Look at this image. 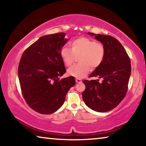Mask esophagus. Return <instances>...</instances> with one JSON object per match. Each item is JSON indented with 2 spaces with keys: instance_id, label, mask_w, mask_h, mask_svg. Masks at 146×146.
Listing matches in <instances>:
<instances>
[{
  "instance_id": "1",
  "label": "esophagus",
  "mask_w": 146,
  "mask_h": 146,
  "mask_svg": "<svg viewBox=\"0 0 146 146\" xmlns=\"http://www.w3.org/2000/svg\"><path fill=\"white\" fill-rule=\"evenodd\" d=\"M75 81H76V83H80V82H81V79H80V78H76L75 79Z\"/></svg>"
}]
</instances>
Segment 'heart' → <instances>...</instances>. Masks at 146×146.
Returning <instances> with one entry per match:
<instances>
[{
    "label": "heart",
    "instance_id": "1",
    "mask_svg": "<svg viewBox=\"0 0 146 146\" xmlns=\"http://www.w3.org/2000/svg\"><path fill=\"white\" fill-rule=\"evenodd\" d=\"M70 46L71 50L67 47L61 49L60 55L63 63L66 67H71L78 57L80 64L69 69V75L83 78L90 72L91 68L94 70L102 63L106 48L102 42L81 36L71 41Z\"/></svg>",
    "mask_w": 146,
    "mask_h": 146
}]
</instances>
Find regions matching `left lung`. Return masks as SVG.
I'll return each instance as SVG.
<instances>
[{
  "mask_svg": "<svg viewBox=\"0 0 146 146\" xmlns=\"http://www.w3.org/2000/svg\"><path fill=\"white\" fill-rule=\"evenodd\" d=\"M94 35L105 46L106 54L102 63L89 77L102 78L98 80H83L86 90L82 93L83 100L91 110L106 112L119 104L126 95L131 72L130 58L126 51L117 39L110 35Z\"/></svg>",
  "mask_w": 146,
  "mask_h": 146,
  "instance_id": "1",
  "label": "left lung"
}]
</instances>
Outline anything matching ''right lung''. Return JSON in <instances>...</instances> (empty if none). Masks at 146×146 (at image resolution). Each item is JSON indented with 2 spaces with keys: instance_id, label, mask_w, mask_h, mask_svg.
<instances>
[{
  "instance_id": "right-lung-1",
  "label": "right lung",
  "mask_w": 146,
  "mask_h": 146,
  "mask_svg": "<svg viewBox=\"0 0 146 146\" xmlns=\"http://www.w3.org/2000/svg\"><path fill=\"white\" fill-rule=\"evenodd\" d=\"M66 34L42 36L27 48L18 68L21 92L31 109L41 114H51L65 101L69 90L75 85L71 76L59 80L66 70L60 52L67 42Z\"/></svg>"
}]
</instances>
